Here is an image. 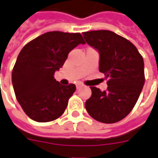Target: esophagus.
Masks as SVG:
<instances>
[{
    "label": "esophagus",
    "instance_id": "34e87169",
    "mask_svg": "<svg viewBox=\"0 0 158 158\" xmlns=\"http://www.w3.org/2000/svg\"><path fill=\"white\" fill-rule=\"evenodd\" d=\"M80 87H82V85H77V89H79Z\"/></svg>",
    "mask_w": 158,
    "mask_h": 158
}]
</instances>
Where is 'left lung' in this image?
<instances>
[{
	"label": "left lung",
	"mask_w": 158,
	"mask_h": 158,
	"mask_svg": "<svg viewBox=\"0 0 158 158\" xmlns=\"http://www.w3.org/2000/svg\"><path fill=\"white\" fill-rule=\"evenodd\" d=\"M88 44L100 55L99 71L108 79V88L90 86L85 109L102 123H114L128 114L136 104L144 84V60L137 48L124 37L107 31L83 32Z\"/></svg>",
	"instance_id": "8db88e82"
}]
</instances>
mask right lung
I'll return each mask as SVG.
<instances>
[{
    "label": "right lung",
    "instance_id": "1",
    "mask_svg": "<svg viewBox=\"0 0 158 158\" xmlns=\"http://www.w3.org/2000/svg\"><path fill=\"white\" fill-rule=\"evenodd\" d=\"M80 44H85L80 33L49 31L31 41L19 54L12 82L18 102L31 120L48 122L64 113L76 86L60 85L54 74Z\"/></svg>",
    "mask_w": 158,
    "mask_h": 158
}]
</instances>
